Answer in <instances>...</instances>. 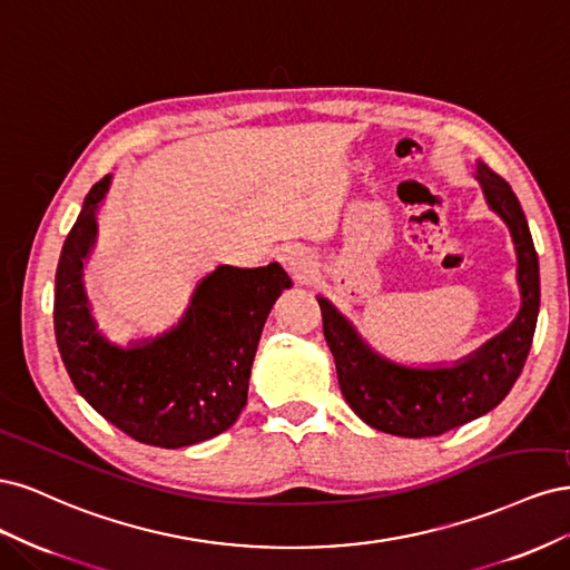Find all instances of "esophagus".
Returning <instances> with one entry per match:
<instances>
[{
	"mask_svg": "<svg viewBox=\"0 0 570 570\" xmlns=\"http://www.w3.org/2000/svg\"><path fill=\"white\" fill-rule=\"evenodd\" d=\"M281 262H283V266L295 275V278H306L308 273H312V268H314V256L308 254L302 245H289V247H285L283 249V254H281Z\"/></svg>",
	"mask_w": 570,
	"mask_h": 570,
	"instance_id": "1",
	"label": "esophagus"
}]
</instances>
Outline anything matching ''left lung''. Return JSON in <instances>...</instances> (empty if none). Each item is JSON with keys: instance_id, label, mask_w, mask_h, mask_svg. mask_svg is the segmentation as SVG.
Here are the masks:
<instances>
[{"instance_id": "obj_1", "label": "left lung", "mask_w": 570, "mask_h": 570, "mask_svg": "<svg viewBox=\"0 0 570 570\" xmlns=\"http://www.w3.org/2000/svg\"><path fill=\"white\" fill-rule=\"evenodd\" d=\"M475 180L502 218L519 256L521 312L507 331L454 366L411 368L373 352L354 325L318 297L323 335L335 356L337 381L356 416L400 438H435L492 411L519 381L540 312V264L525 214L511 185L478 161Z\"/></svg>"}]
</instances>
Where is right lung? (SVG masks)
Segmentation results:
<instances>
[{
	"label": "right lung",
	"mask_w": 570,
	"mask_h": 570,
	"mask_svg": "<svg viewBox=\"0 0 570 570\" xmlns=\"http://www.w3.org/2000/svg\"><path fill=\"white\" fill-rule=\"evenodd\" d=\"M105 176L82 202L55 281V333L76 390L97 413L137 442L178 450L228 430L247 404L249 373L264 323L292 287L281 264L218 266L197 285L168 333L118 347L97 331L82 266L97 239Z\"/></svg>",
	"instance_id": "add662e5"
}]
</instances>
